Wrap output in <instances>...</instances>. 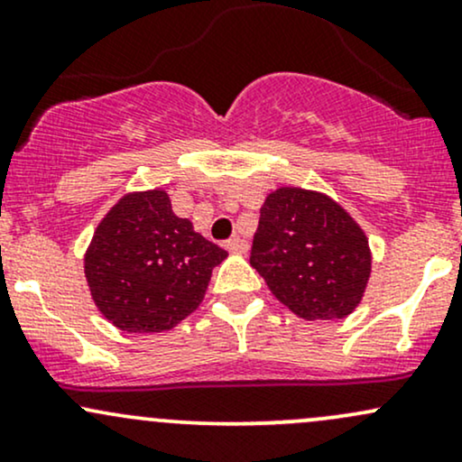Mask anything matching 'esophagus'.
<instances>
[{"instance_id": "esophagus-1", "label": "esophagus", "mask_w": 462, "mask_h": 462, "mask_svg": "<svg viewBox=\"0 0 462 462\" xmlns=\"http://www.w3.org/2000/svg\"><path fill=\"white\" fill-rule=\"evenodd\" d=\"M226 247H227V252H230V254H245L249 249L247 241H245V238H241V236H232L230 241L226 243Z\"/></svg>"}]
</instances>
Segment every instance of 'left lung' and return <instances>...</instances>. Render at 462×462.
Masks as SVG:
<instances>
[{
  "mask_svg": "<svg viewBox=\"0 0 462 462\" xmlns=\"http://www.w3.org/2000/svg\"><path fill=\"white\" fill-rule=\"evenodd\" d=\"M249 263L291 312L334 321L363 301L374 256L365 230L337 199L280 187L263 201Z\"/></svg>",
  "mask_w": 462,
  "mask_h": 462,
  "instance_id": "8db88e82",
  "label": "left lung"
}]
</instances>
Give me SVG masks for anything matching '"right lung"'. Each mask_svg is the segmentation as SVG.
<instances>
[{
    "label": "right lung",
    "instance_id": "right-lung-1",
    "mask_svg": "<svg viewBox=\"0 0 462 462\" xmlns=\"http://www.w3.org/2000/svg\"><path fill=\"white\" fill-rule=\"evenodd\" d=\"M226 258V249L173 213L167 190H132L95 227L84 278L115 328L153 334L198 310L213 269Z\"/></svg>",
    "mask_w": 462,
    "mask_h": 462
}]
</instances>
